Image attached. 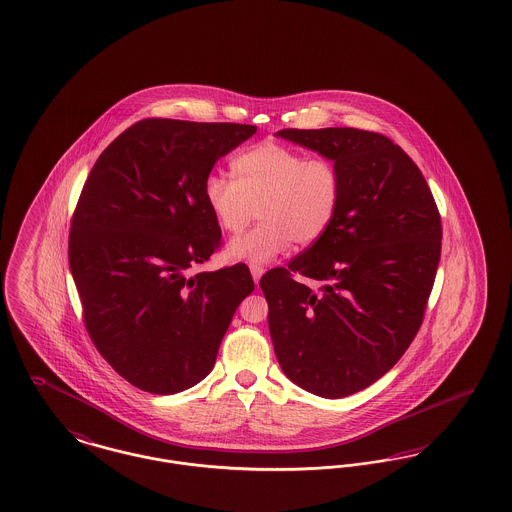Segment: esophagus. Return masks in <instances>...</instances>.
I'll return each instance as SVG.
<instances>
[{
  "mask_svg": "<svg viewBox=\"0 0 512 512\" xmlns=\"http://www.w3.org/2000/svg\"><path fill=\"white\" fill-rule=\"evenodd\" d=\"M249 271H251V276H253L255 284H259V280H261V276H263L265 269H263L261 265H257V263H251V265H249Z\"/></svg>",
  "mask_w": 512,
  "mask_h": 512,
  "instance_id": "1",
  "label": "esophagus"
}]
</instances>
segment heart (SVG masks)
I'll use <instances>...</instances> for the list:
<instances>
[{"instance_id": "1", "label": "heart", "mask_w": 512, "mask_h": 512, "mask_svg": "<svg viewBox=\"0 0 512 512\" xmlns=\"http://www.w3.org/2000/svg\"><path fill=\"white\" fill-rule=\"evenodd\" d=\"M234 180L209 174L203 197L218 226L240 234L261 218L249 234L228 245V257L267 263L292 241L309 245L321 240L338 212L342 180L336 164L325 156L303 152L274 141L259 143L232 162Z\"/></svg>"}]
</instances>
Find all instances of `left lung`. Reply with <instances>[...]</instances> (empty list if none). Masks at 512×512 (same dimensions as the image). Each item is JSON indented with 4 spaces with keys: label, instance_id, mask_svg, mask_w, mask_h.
<instances>
[{
    "label": "left lung",
    "instance_id": "obj_1",
    "mask_svg": "<svg viewBox=\"0 0 512 512\" xmlns=\"http://www.w3.org/2000/svg\"><path fill=\"white\" fill-rule=\"evenodd\" d=\"M276 135L332 160L342 195L327 234L259 282L274 354L301 389L342 398L381 379L420 331L441 259V214L420 168L381 133ZM301 275L324 286L313 291Z\"/></svg>",
    "mask_w": 512,
    "mask_h": 512
}]
</instances>
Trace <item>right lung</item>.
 <instances>
[{"label":"right lung","instance_id":"1","mask_svg":"<svg viewBox=\"0 0 512 512\" xmlns=\"http://www.w3.org/2000/svg\"><path fill=\"white\" fill-rule=\"evenodd\" d=\"M255 131L137 121L98 156L83 185L69 232L83 321L100 356L141 391L174 394L205 379L255 288L243 263L191 272L222 243L205 178Z\"/></svg>","mask_w":512,"mask_h":512}]
</instances>
